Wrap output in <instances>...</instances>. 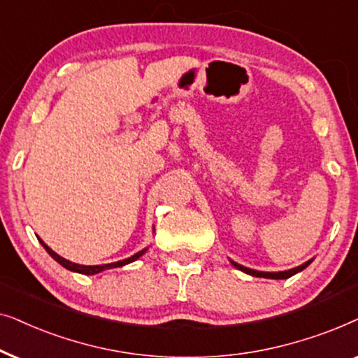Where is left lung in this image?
<instances>
[{
    "instance_id": "8db88e82",
    "label": "left lung",
    "mask_w": 358,
    "mask_h": 358,
    "mask_svg": "<svg viewBox=\"0 0 358 358\" xmlns=\"http://www.w3.org/2000/svg\"><path fill=\"white\" fill-rule=\"evenodd\" d=\"M313 260H314V259L308 260V262H304V264H301V265H299V266H294V268H289V270H285V271H260V270H254V268H249V266H244V265L237 264V262H234V260H231V264L234 265L237 270L244 271V273H247V275H252V276H259V278L287 280V278H289V276L296 275V273H299V271H301V270L306 268V266H308L309 264H311Z\"/></svg>"
}]
</instances>
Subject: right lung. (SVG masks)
Masks as SVG:
<instances>
[{
    "mask_svg": "<svg viewBox=\"0 0 358 358\" xmlns=\"http://www.w3.org/2000/svg\"><path fill=\"white\" fill-rule=\"evenodd\" d=\"M37 239H39L42 247H44V249L47 250V254H49L55 262H59V264H60L62 266H64V268L70 270V271H76V273H82V275H96V273H99V271H104V270H109V268H117V266H124V265H127V264H132V262H136L137 259H139V257H142V255L145 254L147 249H149V247H145V249L139 250V252H137V254L127 257V259H124V260L113 262V264H103V265H80V264H73V262L64 259V257H60L59 254H55V252L52 250L50 247L47 245L45 242L41 239V237H37Z\"/></svg>",
    "mask_w": 358,
    "mask_h": 358,
    "instance_id": "1",
    "label": "right lung"
}]
</instances>
